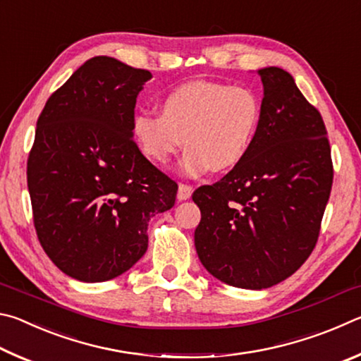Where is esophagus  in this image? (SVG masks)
I'll list each match as a JSON object with an SVG mask.
<instances>
[{
  "label": "esophagus",
  "mask_w": 361,
  "mask_h": 361,
  "mask_svg": "<svg viewBox=\"0 0 361 361\" xmlns=\"http://www.w3.org/2000/svg\"><path fill=\"white\" fill-rule=\"evenodd\" d=\"M191 194H192V186L185 185V183H180L178 195H176V197H178V200H188L189 197H191Z\"/></svg>",
  "instance_id": "esophagus-1"
}]
</instances>
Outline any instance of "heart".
Here are the masks:
<instances>
[{
  "mask_svg": "<svg viewBox=\"0 0 361 361\" xmlns=\"http://www.w3.org/2000/svg\"><path fill=\"white\" fill-rule=\"evenodd\" d=\"M262 108L252 89L209 81L183 84L164 97L161 114L138 111L130 132L152 162L167 164L181 149L186 175L228 172L245 161L258 137Z\"/></svg>",
  "mask_w": 361,
  "mask_h": 361,
  "instance_id": "b5f03b06",
  "label": "heart"
}]
</instances>
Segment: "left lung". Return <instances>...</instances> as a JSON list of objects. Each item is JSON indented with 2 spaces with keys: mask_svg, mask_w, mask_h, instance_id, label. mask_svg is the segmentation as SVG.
I'll return each instance as SVG.
<instances>
[{
  "mask_svg": "<svg viewBox=\"0 0 361 361\" xmlns=\"http://www.w3.org/2000/svg\"><path fill=\"white\" fill-rule=\"evenodd\" d=\"M264 87L258 137L248 157L192 200L199 259L213 277L262 290L288 279L319 240L333 185L326 127L282 68L258 70Z\"/></svg>",
  "mask_w": 361,
  "mask_h": 361,
  "instance_id": "8db88e82",
  "label": "left lung"
}]
</instances>
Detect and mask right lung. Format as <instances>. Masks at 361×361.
Wrapping results in <instances>:
<instances>
[{"label":"right lung","instance_id":"add662e5","mask_svg":"<svg viewBox=\"0 0 361 361\" xmlns=\"http://www.w3.org/2000/svg\"><path fill=\"white\" fill-rule=\"evenodd\" d=\"M149 71L99 56L46 102L27 183L42 250L81 282H105L148 248V221L175 204L178 185L132 138L137 95Z\"/></svg>","mask_w":361,"mask_h":361}]
</instances>
